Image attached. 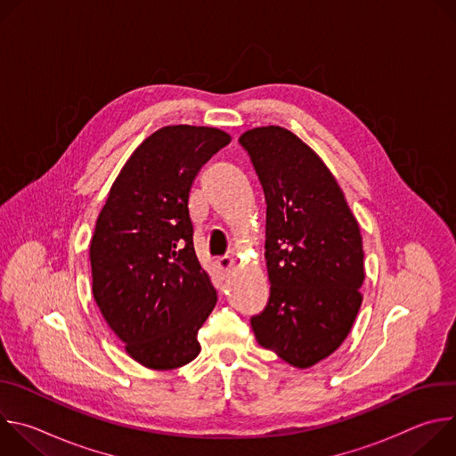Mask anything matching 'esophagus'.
Returning <instances> with one entry per match:
<instances>
[{
  "label": "esophagus",
  "instance_id": "1",
  "mask_svg": "<svg viewBox=\"0 0 456 456\" xmlns=\"http://www.w3.org/2000/svg\"><path fill=\"white\" fill-rule=\"evenodd\" d=\"M216 265H218V269H220L222 273H227V271L234 265V259L229 257V256H222V257L216 259Z\"/></svg>",
  "mask_w": 456,
  "mask_h": 456
}]
</instances>
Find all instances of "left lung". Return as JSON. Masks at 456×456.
<instances>
[{
	"instance_id": "8db88e82",
	"label": "left lung",
	"mask_w": 456,
	"mask_h": 456,
	"mask_svg": "<svg viewBox=\"0 0 456 456\" xmlns=\"http://www.w3.org/2000/svg\"><path fill=\"white\" fill-rule=\"evenodd\" d=\"M240 144L267 202L271 296L250 327L264 348L310 368L343 345L361 308L359 224L330 169L289 129L254 127Z\"/></svg>"
}]
</instances>
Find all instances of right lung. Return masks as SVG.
I'll return each mask as SVG.
<instances>
[{"mask_svg":"<svg viewBox=\"0 0 456 456\" xmlns=\"http://www.w3.org/2000/svg\"><path fill=\"white\" fill-rule=\"evenodd\" d=\"M231 137L216 127L166 126L115 178L90 243L92 290L129 357L173 370L200 354L199 330L216 290L192 245L189 191Z\"/></svg>","mask_w":456,"mask_h":456,"instance_id":"1","label":"right lung"}]
</instances>
